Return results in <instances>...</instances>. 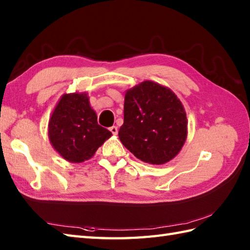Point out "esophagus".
<instances>
[{
	"label": "esophagus",
	"instance_id": "34e87169",
	"mask_svg": "<svg viewBox=\"0 0 250 250\" xmlns=\"http://www.w3.org/2000/svg\"><path fill=\"white\" fill-rule=\"evenodd\" d=\"M109 131H110L111 133H113L114 135H116L117 133H118V128H117L116 125H113V126H110V128H109Z\"/></svg>",
	"mask_w": 250,
	"mask_h": 250
}]
</instances>
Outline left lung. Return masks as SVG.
I'll return each mask as SVG.
<instances>
[{"label":"left lung","mask_w":250,"mask_h":250,"mask_svg":"<svg viewBox=\"0 0 250 250\" xmlns=\"http://www.w3.org/2000/svg\"><path fill=\"white\" fill-rule=\"evenodd\" d=\"M125 119L119 139L133 155L150 164H164L182 149L187 139V116L171 89L145 81L126 90Z\"/></svg>","instance_id":"obj_1"}]
</instances>
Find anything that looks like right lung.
Listing matches in <instances>:
<instances>
[{"label":"right lung","mask_w":250,"mask_h":250,"mask_svg":"<svg viewBox=\"0 0 250 250\" xmlns=\"http://www.w3.org/2000/svg\"><path fill=\"white\" fill-rule=\"evenodd\" d=\"M110 136L111 132L98 124L86 92L62 95L49 119L48 137L63 159L74 163L89 160Z\"/></svg>","instance_id":"obj_1"}]
</instances>
